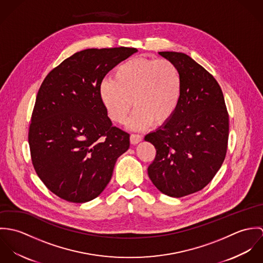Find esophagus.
I'll use <instances>...</instances> for the list:
<instances>
[{
	"label": "esophagus",
	"instance_id": "obj_1",
	"mask_svg": "<svg viewBox=\"0 0 263 263\" xmlns=\"http://www.w3.org/2000/svg\"><path fill=\"white\" fill-rule=\"evenodd\" d=\"M129 140H130V143L133 145H136V144H138V143H140L142 141V136L141 135H137V134H132Z\"/></svg>",
	"mask_w": 263,
	"mask_h": 263
}]
</instances>
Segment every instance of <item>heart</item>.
<instances>
[{
	"instance_id": "heart-1",
	"label": "heart",
	"mask_w": 263,
	"mask_h": 263,
	"mask_svg": "<svg viewBox=\"0 0 263 263\" xmlns=\"http://www.w3.org/2000/svg\"><path fill=\"white\" fill-rule=\"evenodd\" d=\"M99 95L114 122L125 121L134 102L137 108L128 122L132 128L143 129L152 123L161 126L177 109L181 76L170 60L134 58L116 67L112 80L100 84Z\"/></svg>"
}]
</instances>
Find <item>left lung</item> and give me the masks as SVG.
I'll list each match as a JSON object with an SVG mask.
<instances>
[{
    "label": "left lung",
    "instance_id": "obj_1",
    "mask_svg": "<svg viewBox=\"0 0 263 263\" xmlns=\"http://www.w3.org/2000/svg\"><path fill=\"white\" fill-rule=\"evenodd\" d=\"M181 76V96L173 117L145 141L156 149L148 167L153 184L171 197L205 187L221 168L228 148L229 114L222 89L189 55L160 51Z\"/></svg>",
    "mask_w": 263,
    "mask_h": 263
}]
</instances>
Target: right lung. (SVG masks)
<instances>
[{"mask_svg": "<svg viewBox=\"0 0 263 263\" xmlns=\"http://www.w3.org/2000/svg\"><path fill=\"white\" fill-rule=\"evenodd\" d=\"M138 49L88 48L51 70L38 90L28 143L38 177L75 203L97 197L109 183L129 135L113 126L99 87L106 74Z\"/></svg>", "mask_w": 263, "mask_h": 263, "instance_id": "1", "label": "right lung"}]
</instances>
